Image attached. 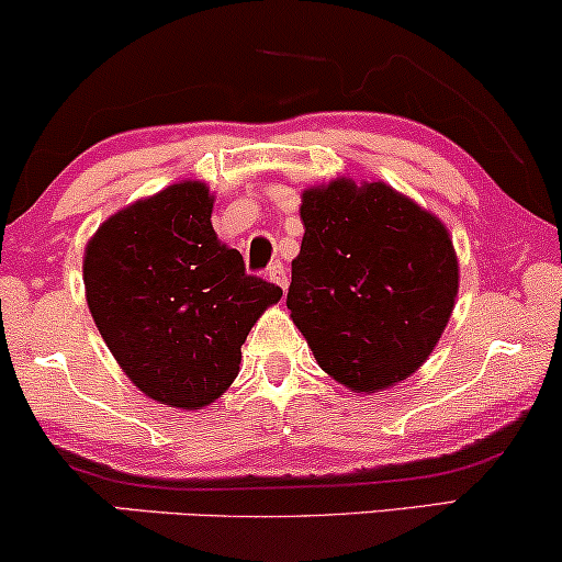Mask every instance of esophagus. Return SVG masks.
Returning <instances> with one entry per match:
<instances>
[{"label":"esophagus","instance_id":"esophagus-1","mask_svg":"<svg viewBox=\"0 0 562 562\" xmlns=\"http://www.w3.org/2000/svg\"><path fill=\"white\" fill-rule=\"evenodd\" d=\"M268 279L273 283H279L281 289L289 286V276H286V268L281 266V262H273V266L268 268Z\"/></svg>","mask_w":562,"mask_h":562}]
</instances>
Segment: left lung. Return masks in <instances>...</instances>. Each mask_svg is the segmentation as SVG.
<instances>
[{
	"label": "left lung",
	"mask_w": 562,
	"mask_h": 562,
	"mask_svg": "<svg viewBox=\"0 0 562 562\" xmlns=\"http://www.w3.org/2000/svg\"><path fill=\"white\" fill-rule=\"evenodd\" d=\"M304 237L286 307L317 364L355 393L417 372L459 294L448 228L385 182L302 192Z\"/></svg>",
	"instance_id": "obj_1"
}]
</instances>
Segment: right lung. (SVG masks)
I'll return each mask as SVG.
<instances>
[{
  "mask_svg": "<svg viewBox=\"0 0 562 562\" xmlns=\"http://www.w3.org/2000/svg\"><path fill=\"white\" fill-rule=\"evenodd\" d=\"M211 213L203 182L171 184L103 221L82 260L90 315L109 351L145 396L175 408L224 396L247 334L283 294L245 273Z\"/></svg>",
  "mask_w": 562,
  "mask_h": 562,
  "instance_id": "1",
  "label": "right lung"
}]
</instances>
